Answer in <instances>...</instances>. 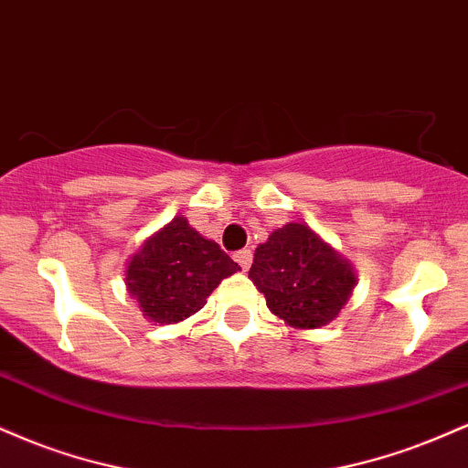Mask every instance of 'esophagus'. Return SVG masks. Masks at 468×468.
<instances>
[{
    "label": "esophagus",
    "instance_id": "esophagus-1",
    "mask_svg": "<svg viewBox=\"0 0 468 468\" xmlns=\"http://www.w3.org/2000/svg\"><path fill=\"white\" fill-rule=\"evenodd\" d=\"M235 261H238V264L241 266V271H249L250 268V261H252V252L249 250V249H244V250H238L235 252Z\"/></svg>",
    "mask_w": 468,
    "mask_h": 468
}]
</instances>
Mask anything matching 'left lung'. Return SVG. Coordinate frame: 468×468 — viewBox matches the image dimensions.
<instances>
[{"instance_id": "left-lung-1", "label": "left lung", "mask_w": 468, "mask_h": 468, "mask_svg": "<svg viewBox=\"0 0 468 468\" xmlns=\"http://www.w3.org/2000/svg\"><path fill=\"white\" fill-rule=\"evenodd\" d=\"M249 279L268 310L294 330L332 324L358 282L352 261L305 222L272 230L255 249Z\"/></svg>"}]
</instances>
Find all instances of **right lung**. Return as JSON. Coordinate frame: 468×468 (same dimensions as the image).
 Returning a JSON list of instances; mask_svg holds the SVG:
<instances>
[{
  "mask_svg": "<svg viewBox=\"0 0 468 468\" xmlns=\"http://www.w3.org/2000/svg\"><path fill=\"white\" fill-rule=\"evenodd\" d=\"M238 271L216 241L176 216L127 260L125 286L144 319L171 325L202 310L219 282Z\"/></svg>",
  "mask_w": 468,
  "mask_h": 468,
  "instance_id": "add662e5",
  "label": "right lung"
}]
</instances>
